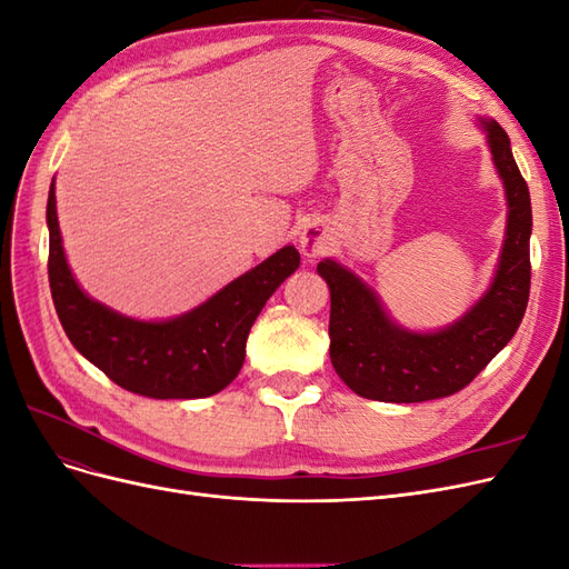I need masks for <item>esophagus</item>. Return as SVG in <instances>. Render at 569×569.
<instances>
[{
    "instance_id": "1",
    "label": "esophagus",
    "mask_w": 569,
    "mask_h": 569,
    "mask_svg": "<svg viewBox=\"0 0 569 569\" xmlns=\"http://www.w3.org/2000/svg\"><path fill=\"white\" fill-rule=\"evenodd\" d=\"M330 230H327L322 222L313 220L308 222V226H303L301 234H299V249L303 251V256L308 258H316L320 253L327 251V247H330Z\"/></svg>"
}]
</instances>
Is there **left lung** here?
Wrapping results in <instances>:
<instances>
[{"label":"left lung","instance_id":"obj_1","mask_svg":"<svg viewBox=\"0 0 569 569\" xmlns=\"http://www.w3.org/2000/svg\"><path fill=\"white\" fill-rule=\"evenodd\" d=\"M506 192V234L491 284L468 311L432 332L396 322L377 291L335 258L318 274L330 287V358L363 399L420 403L468 387L518 332L529 299L531 201L506 130L477 118Z\"/></svg>","mask_w":569,"mask_h":569}]
</instances>
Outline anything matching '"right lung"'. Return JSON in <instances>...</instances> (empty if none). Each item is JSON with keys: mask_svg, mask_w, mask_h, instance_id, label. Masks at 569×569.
<instances>
[{"mask_svg": "<svg viewBox=\"0 0 569 569\" xmlns=\"http://www.w3.org/2000/svg\"><path fill=\"white\" fill-rule=\"evenodd\" d=\"M49 289L66 337L109 380L149 399H203L226 389L244 366L247 337L301 263L287 244L213 297L168 320H137L92 299L66 261L54 180L47 199Z\"/></svg>", "mask_w": 569, "mask_h": 569, "instance_id": "1", "label": "right lung"}]
</instances>
